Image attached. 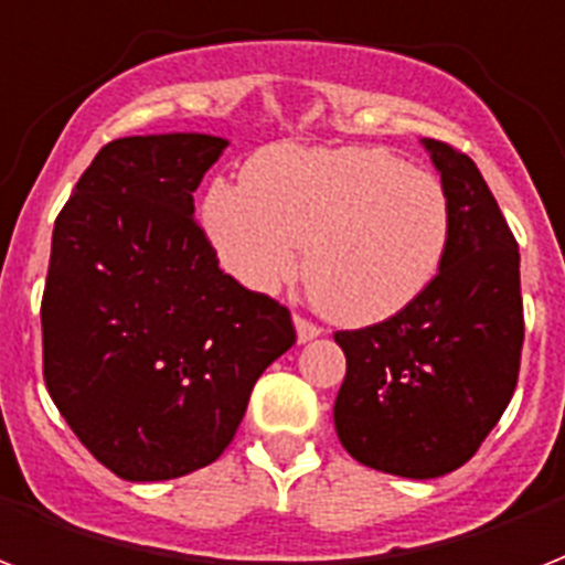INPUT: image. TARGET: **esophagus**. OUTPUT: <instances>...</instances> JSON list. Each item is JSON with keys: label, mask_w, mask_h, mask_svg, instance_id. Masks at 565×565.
Instances as JSON below:
<instances>
[{"label": "esophagus", "mask_w": 565, "mask_h": 565, "mask_svg": "<svg viewBox=\"0 0 565 565\" xmlns=\"http://www.w3.org/2000/svg\"><path fill=\"white\" fill-rule=\"evenodd\" d=\"M295 329H297V341H300V344H306V341H311V338H318L320 332H323L318 323H311V320L300 318V315H295Z\"/></svg>", "instance_id": "1"}]
</instances>
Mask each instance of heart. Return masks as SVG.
Wrapping results in <instances>:
<instances>
[{
  "instance_id": "b5f03b06",
  "label": "heart",
  "mask_w": 565,
  "mask_h": 565,
  "mask_svg": "<svg viewBox=\"0 0 565 565\" xmlns=\"http://www.w3.org/2000/svg\"><path fill=\"white\" fill-rule=\"evenodd\" d=\"M204 224L242 286H286L306 254L318 309L364 327L431 286L452 238V204L435 174L385 148L279 146L250 162L247 180L212 183Z\"/></svg>"
}]
</instances>
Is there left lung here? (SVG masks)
<instances>
[{
	"label": "left lung",
	"mask_w": 565,
	"mask_h": 565,
	"mask_svg": "<svg viewBox=\"0 0 565 565\" xmlns=\"http://www.w3.org/2000/svg\"><path fill=\"white\" fill-rule=\"evenodd\" d=\"M452 204L431 286L394 318L335 332L347 355L338 440L355 461L437 478L478 452L511 403L522 359L519 247L476 162L423 139Z\"/></svg>",
	"instance_id": "obj_1"
}]
</instances>
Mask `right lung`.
<instances>
[{
  "label": "right lung",
  "mask_w": 565,
  "mask_h": 565,
  "mask_svg": "<svg viewBox=\"0 0 565 565\" xmlns=\"http://www.w3.org/2000/svg\"><path fill=\"white\" fill-rule=\"evenodd\" d=\"M227 139H113L54 221L43 379L98 463L166 481L218 458L291 311L218 268L192 192Z\"/></svg>",
  "instance_id": "add662e5"
}]
</instances>
